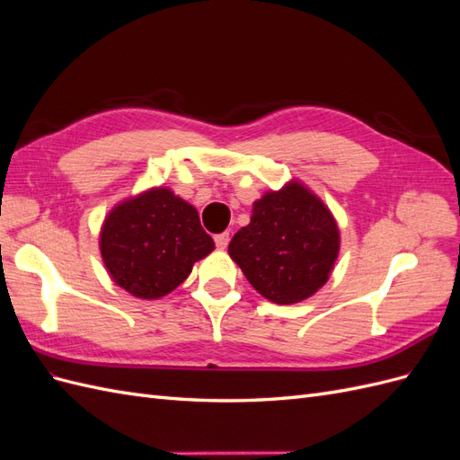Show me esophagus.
Listing matches in <instances>:
<instances>
[{"instance_id":"1","label":"esophagus","mask_w":460,"mask_h":460,"mask_svg":"<svg viewBox=\"0 0 460 460\" xmlns=\"http://www.w3.org/2000/svg\"><path fill=\"white\" fill-rule=\"evenodd\" d=\"M228 242H230V234L228 232H222V234L215 235V243H217L218 249H226Z\"/></svg>"}]
</instances>
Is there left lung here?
I'll list each match as a JSON object with an SVG mask.
<instances>
[{"label": "left lung", "mask_w": 460, "mask_h": 460, "mask_svg": "<svg viewBox=\"0 0 460 460\" xmlns=\"http://www.w3.org/2000/svg\"><path fill=\"white\" fill-rule=\"evenodd\" d=\"M338 252L336 220L297 182L255 201L252 222L228 245L249 284L280 305L307 299L323 288Z\"/></svg>", "instance_id": "left-lung-1"}]
</instances>
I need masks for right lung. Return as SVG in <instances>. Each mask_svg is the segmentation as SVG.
<instances>
[{
    "mask_svg": "<svg viewBox=\"0 0 460 460\" xmlns=\"http://www.w3.org/2000/svg\"><path fill=\"white\" fill-rule=\"evenodd\" d=\"M102 257L113 280L142 299L171 294L193 262L215 249L196 208L155 188L115 207L102 228Z\"/></svg>",
    "mask_w": 460,
    "mask_h": 460,
    "instance_id": "right-lung-1",
    "label": "right lung"
}]
</instances>
